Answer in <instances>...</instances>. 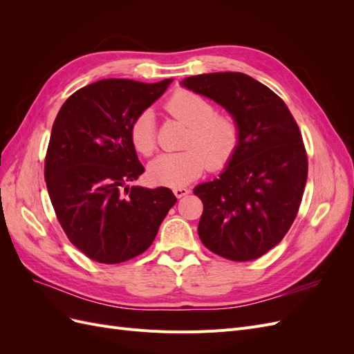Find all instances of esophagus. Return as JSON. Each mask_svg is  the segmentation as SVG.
<instances>
[{
  "instance_id": "34e87169",
  "label": "esophagus",
  "mask_w": 354,
  "mask_h": 354,
  "mask_svg": "<svg viewBox=\"0 0 354 354\" xmlns=\"http://www.w3.org/2000/svg\"><path fill=\"white\" fill-rule=\"evenodd\" d=\"M173 192H174V195L177 196V198H183V196H186L187 194H189V189L187 187H183V186H178V187H174L173 189Z\"/></svg>"
}]
</instances>
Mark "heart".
Masks as SVG:
<instances>
[{
    "mask_svg": "<svg viewBox=\"0 0 354 354\" xmlns=\"http://www.w3.org/2000/svg\"><path fill=\"white\" fill-rule=\"evenodd\" d=\"M165 111L187 127L185 151L165 153L152 160L147 176L164 186H183L198 178L208 165L217 171L226 167L241 145V125L227 112H217L208 99L190 90H177L164 104ZM130 142L136 152L152 156L156 151L153 113L143 111L130 125Z\"/></svg>",
    "mask_w": 354,
    "mask_h": 354,
    "instance_id": "heart-1",
    "label": "heart"
}]
</instances>
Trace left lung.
I'll return each instance as SVG.
<instances>
[{
    "label": "left lung",
    "instance_id": "obj_1",
    "mask_svg": "<svg viewBox=\"0 0 354 354\" xmlns=\"http://www.w3.org/2000/svg\"><path fill=\"white\" fill-rule=\"evenodd\" d=\"M181 84L220 103L241 125L226 171L194 189L203 203L199 238L223 259H260L283 239L303 199L308 160L301 131L279 95L245 73H202Z\"/></svg>",
    "mask_w": 354,
    "mask_h": 354
}]
</instances>
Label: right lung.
Listing matches in <instances>:
<instances>
[{
	"mask_svg": "<svg viewBox=\"0 0 354 354\" xmlns=\"http://www.w3.org/2000/svg\"><path fill=\"white\" fill-rule=\"evenodd\" d=\"M169 82L85 85L53 124L44 160L48 195L68 239L93 261L118 264L145 252L177 201L168 187H128L145 171L130 125Z\"/></svg>",
	"mask_w": 354,
	"mask_h": 354,
	"instance_id": "1",
	"label": "right lung"
}]
</instances>
